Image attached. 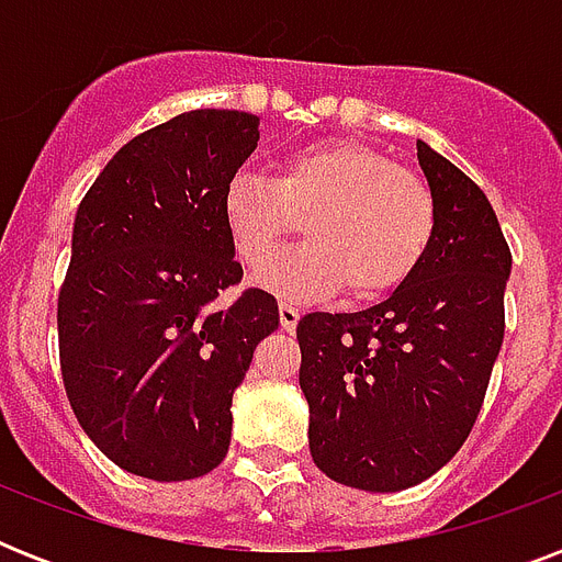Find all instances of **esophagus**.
Here are the masks:
<instances>
[{
	"mask_svg": "<svg viewBox=\"0 0 562 562\" xmlns=\"http://www.w3.org/2000/svg\"><path fill=\"white\" fill-rule=\"evenodd\" d=\"M300 321V308L291 306V303H280V324L285 333H294Z\"/></svg>",
	"mask_w": 562,
	"mask_h": 562,
	"instance_id": "obj_1",
	"label": "esophagus"
}]
</instances>
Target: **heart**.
Wrapping results in <instances>:
<instances>
[{
	"label": "heart",
	"mask_w": 562,
	"mask_h": 562,
	"mask_svg": "<svg viewBox=\"0 0 562 562\" xmlns=\"http://www.w3.org/2000/svg\"><path fill=\"white\" fill-rule=\"evenodd\" d=\"M221 218L241 265L265 262L303 218L306 241L273 256L256 282L277 294L341 285L359 303L402 289L437 227L426 180L350 139L300 148L273 175L236 171L221 194Z\"/></svg>",
	"instance_id": "heart-1"
}]
</instances>
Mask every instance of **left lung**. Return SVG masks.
<instances>
[{
    "mask_svg": "<svg viewBox=\"0 0 562 562\" xmlns=\"http://www.w3.org/2000/svg\"><path fill=\"white\" fill-rule=\"evenodd\" d=\"M435 194L426 259L379 306L300 317V387L317 470L396 493L452 461L479 419L505 338L510 247L487 194L417 139Z\"/></svg>",
    "mask_w": 562,
    "mask_h": 562,
    "instance_id": "8db88e82",
    "label": "left lung"
}]
</instances>
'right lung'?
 Listing matches in <instances>:
<instances>
[{"mask_svg":"<svg viewBox=\"0 0 562 562\" xmlns=\"http://www.w3.org/2000/svg\"><path fill=\"white\" fill-rule=\"evenodd\" d=\"M256 143L250 113H180L122 145L75 212L57 294L66 396L92 443L143 479L224 461L233 391L280 326L268 291L221 297L241 282L221 194Z\"/></svg>","mask_w":562,"mask_h":562,"instance_id":"right-lung-1","label":"right lung"}]
</instances>
